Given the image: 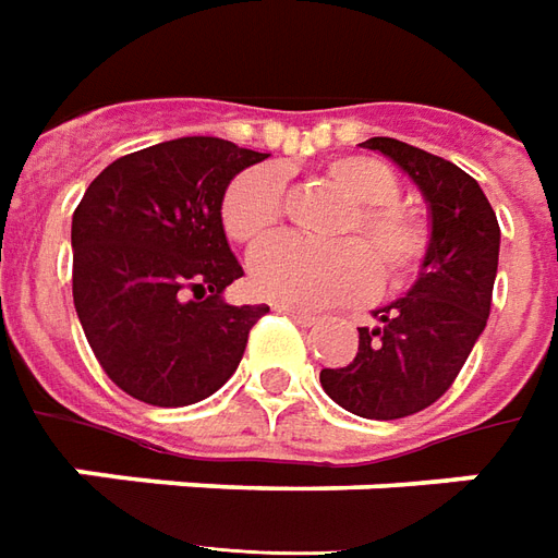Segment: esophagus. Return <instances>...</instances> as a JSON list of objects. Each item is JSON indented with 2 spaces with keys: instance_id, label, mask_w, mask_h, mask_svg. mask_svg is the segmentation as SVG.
Returning a JSON list of instances; mask_svg holds the SVG:
<instances>
[{
  "instance_id": "1",
  "label": "esophagus",
  "mask_w": 558,
  "mask_h": 558,
  "mask_svg": "<svg viewBox=\"0 0 558 558\" xmlns=\"http://www.w3.org/2000/svg\"><path fill=\"white\" fill-rule=\"evenodd\" d=\"M275 311H280V314H287V317H292L295 323H302V326H314L317 323V314H311V311H302V307H292V305H275Z\"/></svg>"
}]
</instances>
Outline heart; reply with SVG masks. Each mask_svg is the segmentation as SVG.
<instances>
[{"instance_id":"obj_1","label":"heart","mask_w":558,"mask_h":558,"mask_svg":"<svg viewBox=\"0 0 558 558\" xmlns=\"http://www.w3.org/2000/svg\"><path fill=\"white\" fill-rule=\"evenodd\" d=\"M326 178L360 205L341 226V241L317 247L292 235L259 244L251 253L247 278L259 299L292 307H326L362 299L374 287V271L389 287L414 278L428 253V226L420 214L396 205V171L372 157H341L326 166ZM226 235L239 244L266 239L283 217V174L256 166L239 174L223 196Z\"/></svg>"}]
</instances>
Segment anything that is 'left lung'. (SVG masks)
I'll use <instances>...</instances> for the list:
<instances>
[{"mask_svg":"<svg viewBox=\"0 0 558 558\" xmlns=\"http://www.w3.org/2000/svg\"><path fill=\"white\" fill-rule=\"evenodd\" d=\"M428 202L432 239L420 278L389 305L372 311L360 350L319 384L344 411L365 420H401L441 399L486 329L498 271L496 211L481 184L447 159L399 138H368Z\"/></svg>","mask_w":558,"mask_h":558,"instance_id":"left-lung-1","label":"left lung"}]
</instances>
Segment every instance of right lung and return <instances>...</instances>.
<instances>
[{
  "instance_id": "right-lung-1",
  "label": "right lung",
  "mask_w": 558,
  "mask_h": 558,
  "mask_svg": "<svg viewBox=\"0 0 558 558\" xmlns=\"http://www.w3.org/2000/svg\"><path fill=\"white\" fill-rule=\"evenodd\" d=\"M190 135L114 159L72 217V295L89 347L123 392L157 408L208 399L235 374L266 305H229L244 275L223 232L229 181L263 162Z\"/></svg>"
}]
</instances>
